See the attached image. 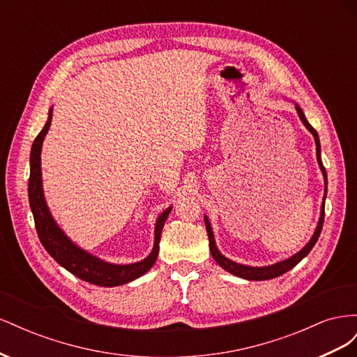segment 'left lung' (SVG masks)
Returning a JSON list of instances; mask_svg holds the SVG:
<instances>
[{"instance_id": "obj_1", "label": "left lung", "mask_w": 357, "mask_h": 357, "mask_svg": "<svg viewBox=\"0 0 357 357\" xmlns=\"http://www.w3.org/2000/svg\"><path fill=\"white\" fill-rule=\"evenodd\" d=\"M295 109H296V113H298V116H299V119H301V122L304 123V126L312 134V137H314L317 162H319V167H320V169H321L323 178H325V195H323L320 218H319V222H317L314 234H312L311 240L304 245V248H301V250H299L298 253H295L294 256H290V257L284 259V261H280V262H277V264L268 265V266H248V265H243V264H236V262L231 261V259L223 256V255L219 252L218 245H215L214 234H213V229H211V223H210L207 215H204L205 228H207V234H208L210 252H211V256H213L214 261L218 262L219 266H222V268L225 269V271H228V273H231V274H234V275H236V277H240V278L252 280V282H262V280H271V278L280 277L282 274L290 271V269L294 268V266H296V265L302 261V259H304V257L311 252V248L314 247V244L317 243L319 236H320V232H321V228H323V220H325V199H326V193H328V176H326V169H325V167H323L321 158H320V139H319V134H317L316 129L308 123L304 112H302V109H301V107H299L296 102H295Z\"/></svg>"}]
</instances>
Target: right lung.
Listing matches in <instances>:
<instances>
[{
	"label": "right lung",
	"mask_w": 357,
	"mask_h": 357,
	"mask_svg": "<svg viewBox=\"0 0 357 357\" xmlns=\"http://www.w3.org/2000/svg\"><path fill=\"white\" fill-rule=\"evenodd\" d=\"M52 110H49V117L45 128L41 129L37 138L34 139L31 147V156H29V181H28V197H29V207L34 215L36 229L38 234V238L46 248L47 253L55 259V261L84 282L102 286V287H113L126 284L138 277L144 275L150 268H152L158 259L159 253V241L162 228H164L165 220L168 214L171 213L172 207L165 208L162 211L155 225V241L152 252L149 253L147 257L143 261L119 265L105 262L102 259L93 256L92 253L83 250L82 247L74 244L67 234L63 232L56 220L47 207V202L45 198V190H43V180H41V147L45 137L49 131L52 123Z\"/></svg>",
	"instance_id": "obj_1"
}]
</instances>
